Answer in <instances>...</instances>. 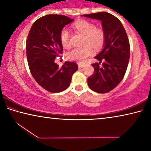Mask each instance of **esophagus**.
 Here are the masks:
<instances>
[{
  "mask_svg": "<svg viewBox=\"0 0 151 151\" xmlns=\"http://www.w3.org/2000/svg\"><path fill=\"white\" fill-rule=\"evenodd\" d=\"M77 65H78V68H82L84 64L83 63H77Z\"/></svg>",
  "mask_w": 151,
  "mask_h": 151,
  "instance_id": "esophagus-1",
  "label": "esophagus"
}]
</instances>
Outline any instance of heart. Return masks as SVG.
Segmentation results:
<instances>
[{"label": "heart", "mask_w": 151, "mask_h": 151, "mask_svg": "<svg viewBox=\"0 0 151 151\" xmlns=\"http://www.w3.org/2000/svg\"><path fill=\"white\" fill-rule=\"evenodd\" d=\"M73 28L85 36L83 45H85L81 48H75L68 50L66 53V57L68 60L82 62L93 54L92 46L95 49H99L103 46L105 41L104 30L101 28L95 27L93 22L86 20H79L73 24ZM69 31L64 28L60 31V40L65 48L69 47Z\"/></svg>", "instance_id": "obj_1"}]
</instances>
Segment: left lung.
Masks as SVG:
<instances>
[{"label":"left lung","instance_id":"8db88e82","mask_svg":"<svg viewBox=\"0 0 151 151\" xmlns=\"http://www.w3.org/2000/svg\"><path fill=\"white\" fill-rule=\"evenodd\" d=\"M83 16L101 20L105 34L103 49L94 57L99 62L92 65L94 71L88 78V85L96 93H109L121 83L129 64L130 44L127 32L121 22L109 12Z\"/></svg>","mask_w":151,"mask_h":151}]
</instances>
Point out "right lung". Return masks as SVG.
<instances>
[{
	"mask_svg": "<svg viewBox=\"0 0 151 151\" xmlns=\"http://www.w3.org/2000/svg\"><path fill=\"white\" fill-rule=\"evenodd\" d=\"M73 20L64 15H45L33 23L28 35L26 51L30 71L37 83L50 93L66 90L78 69L75 63L66 61L60 68L55 62L63 50L60 31Z\"/></svg>",
	"mask_w": 151,
	"mask_h": 151,
	"instance_id": "1",
	"label": "right lung"
}]
</instances>
